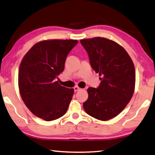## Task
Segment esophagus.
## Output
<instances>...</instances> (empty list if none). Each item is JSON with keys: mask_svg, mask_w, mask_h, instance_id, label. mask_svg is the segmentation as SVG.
I'll return each instance as SVG.
<instances>
[{"mask_svg": "<svg viewBox=\"0 0 155 155\" xmlns=\"http://www.w3.org/2000/svg\"><path fill=\"white\" fill-rule=\"evenodd\" d=\"M80 90H81V88L79 87L78 86H75V87H74V91H78Z\"/></svg>", "mask_w": 155, "mask_h": 155, "instance_id": "34e87169", "label": "esophagus"}]
</instances>
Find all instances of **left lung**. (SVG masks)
Segmentation results:
<instances>
[{
    "label": "left lung",
    "mask_w": 155,
    "mask_h": 155,
    "mask_svg": "<svg viewBox=\"0 0 155 155\" xmlns=\"http://www.w3.org/2000/svg\"><path fill=\"white\" fill-rule=\"evenodd\" d=\"M91 68L101 80L97 88L88 87L83 106L87 114L106 121L119 114L133 96L136 74L130 57L123 47L104 37L81 39Z\"/></svg>",
    "instance_id": "obj_1"
}]
</instances>
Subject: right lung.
<instances>
[{
	"label": "right lung",
	"instance_id": "obj_1",
	"mask_svg": "<svg viewBox=\"0 0 155 155\" xmlns=\"http://www.w3.org/2000/svg\"><path fill=\"white\" fill-rule=\"evenodd\" d=\"M78 43L73 39L44 40L35 44L22 59L18 89L25 104L37 117L51 121L67 112L74 90L61 86L55 79Z\"/></svg>",
	"mask_w": 155,
	"mask_h": 155
}]
</instances>
